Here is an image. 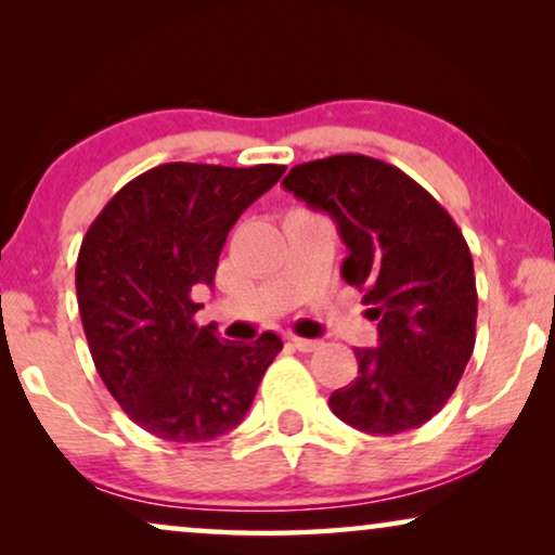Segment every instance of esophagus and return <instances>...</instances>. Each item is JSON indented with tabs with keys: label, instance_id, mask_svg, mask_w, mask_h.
<instances>
[{
	"label": "esophagus",
	"instance_id": "34e87169",
	"mask_svg": "<svg viewBox=\"0 0 555 555\" xmlns=\"http://www.w3.org/2000/svg\"><path fill=\"white\" fill-rule=\"evenodd\" d=\"M291 344L298 348V351H302V353H310V351H315L318 346H321V340H313V338H300V336H293L291 338Z\"/></svg>",
	"mask_w": 555,
	"mask_h": 555
}]
</instances>
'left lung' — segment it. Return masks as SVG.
<instances>
[{
	"instance_id": "8db88e82",
	"label": "left lung",
	"mask_w": 555,
	"mask_h": 555,
	"mask_svg": "<svg viewBox=\"0 0 555 555\" xmlns=\"http://www.w3.org/2000/svg\"><path fill=\"white\" fill-rule=\"evenodd\" d=\"M283 186L336 219L378 346L353 348L359 374L331 393L340 422L369 435L422 427L457 389L475 348L477 287L460 227L397 166L338 154L293 166Z\"/></svg>"
}]
</instances>
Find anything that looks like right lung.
<instances>
[{"label":"right lung","mask_w":555,"mask_h":555,"mask_svg":"<svg viewBox=\"0 0 555 555\" xmlns=\"http://www.w3.org/2000/svg\"><path fill=\"white\" fill-rule=\"evenodd\" d=\"M285 173L173 162L113 194L88 227L75 291L90 356L120 409L158 439L207 442L242 422L264 371L283 348L199 328L192 300L211 285L227 234Z\"/></svg>","instance_id":"right-lung-1"}]
</instances>
